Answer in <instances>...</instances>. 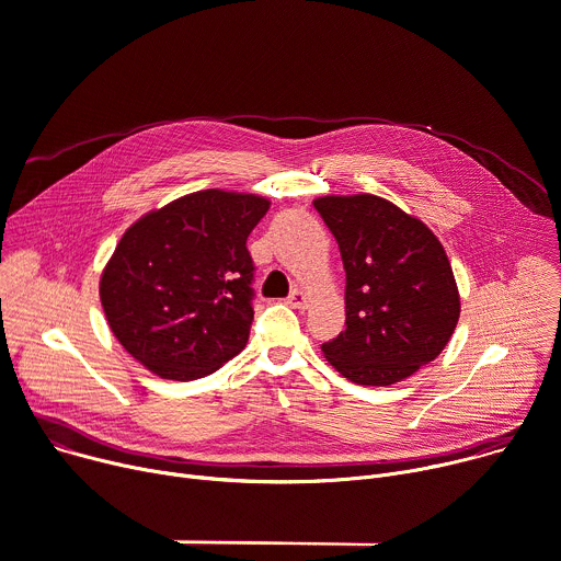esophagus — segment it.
<instances>
[{
	"instance_id": "obj_1",
	"label": "esophagus",
	"mask_w": 561,
	"mask_h": 561,
	"mask_svg": "<svg viewBox=\"0 0 561 561\" xmlns=\"http://www.w3.org/2000/svg\"><path fill=\"white\" fill-rule=\"evenodd\" d=\"M293 309H307V304H309V297H307V293H301V290H293L290 295H288V299H286Z\"/></svg>"
}]
</instances>
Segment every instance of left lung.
<instances>
[{
    "mask_svg": "<svg viewBox=\"0 0 561 561\" xmlns=\"http://www.w3.org/2000/svg\"><path fill=\"white\" fill-rule=\"evenodd\" d=\"M316 210L346 273V329L324 358L355 385L387 387L430 365L449 342L461 297L436 234L374 194L320 196Z\"/></svg>",
    "mask_w": 561,
    "mask_h": 561,
    "instance_id": "1",
    "label": "left lung"
}]
</instances>
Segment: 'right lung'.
Wrapping results in <instances>:
<instances>
[{"mask_svg":"<svg viewBox=\"0 0 561 561\" xmlns=\"http://www.w3.org/2000/svg\"><path fill=\"white\" fill-rule=\"evenodd\" d=\"M268 208L257 194L201 190L127 228L100 301L131 358L168 380H196L234 358L254 316L245 241Z\"/></svg>","mask_w":561,"mask_h":561,"instance_id":"1","label":"right lung"}]
</instances>
